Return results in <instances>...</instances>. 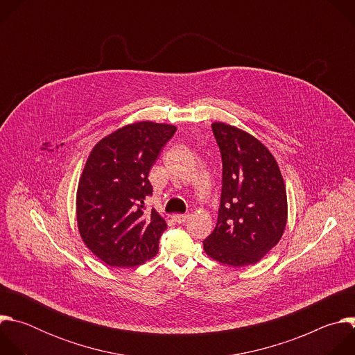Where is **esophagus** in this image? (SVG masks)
I'll return each mask as SVG.
<instances>
[{"label": "esophagus", "instance_id": "1", "mask_svg": "<svg viewBox=\"0 0 355 355\" xmlns=\"http://www.w3.org/2000/svg\"><path fill=\"white\" fill-rule=\"evenodd\" d=\"M188 218H189V215H174L173 216L174 222H177V223H184Z\"/></svg>", "mask_w": 355, "mask_h": 355}]
</instances>
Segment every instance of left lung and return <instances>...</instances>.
<instances>
[{"label": "left lung", "instance_id": "left-lung-1", "mask_svg": "<svg viewBox=\"0 0 355 355\" xmlns=\"http://www.w3.org/2000/svg\"><path fill=\"white\" fill-rule=\"evenodd\" d=\"M222 156L218 223L204 240L207 254L232 267L259 263L286 226V191L268 148L251 135L212 123Z\"/></svg>", "mask_w": 355, "mask_h": 355}]
</instances>
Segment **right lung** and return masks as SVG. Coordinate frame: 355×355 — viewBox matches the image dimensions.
<instances>
[{"label": "right lung", "instance_id": "1", "mask_svg": "<svg viewBox=\"0 0 355 355\" xmlns=\"http://www.w3.org/2000/svg\"><path fill=\"white\" fill-rule=\"evenodd\" d=\"M177 128L137 122L92 148L77 189V222L85 245L111 267H136L153 259L167 229L144 199L153 193L148 171Z\"/></svg>", "mask_w": 355, "mask_h": 355}]
</instances>
